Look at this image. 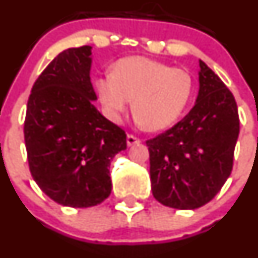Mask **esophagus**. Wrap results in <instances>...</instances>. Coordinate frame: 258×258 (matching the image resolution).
Instances as JSON below:
<instances>
[{
	"mask_svg": "<svg viewBox=\"0 0 258 258\" xmlns=\"http://www.w3.org/2000/svg\"><path fill=\"white\" fill-rule=\"evenodd\" d=\"M140 142H142V140H140L139 138L134 137V135L132 134H128V137H126V144H128V147H133V145L135 144H140Z\"/></svg>",
	"mask_w": 258,
	"mask_h": 258,
	"instance_id": "1",
	"label": "esophagus"
}]
</instances>
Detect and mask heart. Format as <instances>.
<instances>
[{"instance_id": "heart-1", "label": "heart", "mask_w": 258, "mask_h": 258, "mask_svg": "<svg viewBox=\"0 0 258 258\" xmlns=\"http://www.w3.org/2000/svg\"><path fill=\"white\" fill-rule=\"evenodd\" d=\"M99 99L113 119L118 120L132 101V113L149 132L169 128L189 103L193 90L190 74L184 69L144 56L120 58L111 74L95 81Z\"/></svg>"}]
</instances>
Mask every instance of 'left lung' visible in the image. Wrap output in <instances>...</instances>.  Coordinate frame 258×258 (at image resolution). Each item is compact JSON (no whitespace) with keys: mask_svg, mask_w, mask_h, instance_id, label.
<instances>
[{"mask_svg":"<svg viewBox=\"0 0 258 258\" xmlns=\"http://www.w3.org/2000/svg\"><path fill=\"white\" fill-rule=\"evenodd\" d=\"M198 75L192 110L173 128L147 140L153 196L177 210H196L215 198L232 172L239 133L231 91L202 60Z\"/></svg>","mask_w":258,"mask_h":258,"instance_id":"1","label":"left lung"}]
</instances>
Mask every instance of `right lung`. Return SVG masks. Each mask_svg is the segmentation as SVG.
<instances>
[{
	"mask_svg": "<svg viewBox=\"0 0 258 258\" xmlns=\"http://www.w3.org/2000/svg\"><path fill=\"white\" fill-rule=\"evenodd\" d=\"M91 62V46L58 53L35 81L25 119L32 178L51 200L74 208L109 197V167L126 149L125 132L94 106Z\"/></svg>",
	"mask_w": 258,
	"mask_h": 258,
	"instance_id": "add662e5",
	"label": "right lung"
}]
</instances>
